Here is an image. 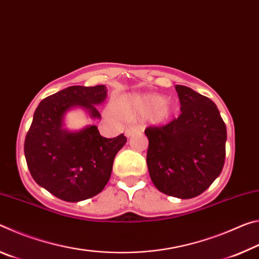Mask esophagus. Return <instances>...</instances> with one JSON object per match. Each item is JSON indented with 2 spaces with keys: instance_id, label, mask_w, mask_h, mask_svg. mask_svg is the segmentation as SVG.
Masks as SVG:
<instances>
[{
  "instance_id": "1",
  "label": "esophagus",
  "mask_w": 259,
  "mask_h": 259,
  "mask_svg": "<svg viewBox=\"0 0 259 259\" xmlns=\"http://www.w3.org/2000/svg\"><path fill=\"white\" fill-rule=\"evenodd\" d=\"M138 131H140V129L139 128H137V126H131V128H128L125 130V136L126 137H131V136H133L134 134H136V133H138Z\"/></svg>"
}]
</instances>
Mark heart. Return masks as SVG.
Wrapping results in <instances>:
<instances>
[{"label":"heart","instance_id":"b5f03b06","mask_svg":"<svg viewBox=\"0 0 259 259\" xmlns=\"http://www.w3.org/2000/svg\"><path fill=\"white\" fill-rule=\"evenodd\" d=\"M120 112L125 119L136 120L152 114V119L156 123H163L171 116L174 105L169 100H163L159 95H135L121 99ZM117 115L115 109H112Z\"/></svg>","mask_w":259,"mask_h":259}]
</instances>
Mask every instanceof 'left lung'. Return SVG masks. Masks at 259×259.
I'll use <instances>...</instances> for the list:
<instances>
[{"mask_svg":"<svg viewBox=\"0 0 259 259\" xmlns=\"http://www.w3.org/2000/svg\"><path fill=\"white\" fill-rule=\"evenodd\" d=\"M175 88L182 113L168 124L146 128L147 168L160 192L192 199L222 172L226 125L212 100L188 87Z\"/></svg>","mask_w":259,"mask_h":259,"instance_id":"obj_1","label":"left lung"}]
</instances>
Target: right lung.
I'll use <instances>...</instances> for the list:
<instances>
[{"mask_svg": "<svg viewBox=\"0 0 259 259\" xmlns=\"http://www.w3.org/2000/svg\"><path fill=\"white\" fill-rule=\"evenodd\" d=\"M107 97L105 85H73L49 96L35 109L24 152L29 172L38 185L58 199L78 202L104 190L116 153L126 143L100 136L96 125L80 131L63 128L68 109L82 107L100 119L97 105Z\"/></svg>", "mask_w": 259, "mask_h": 259, "instance_id": "1", "label": "right lung"}]
</instances>
